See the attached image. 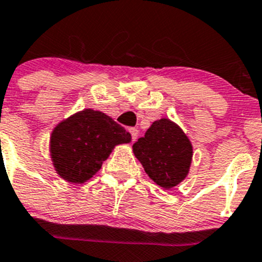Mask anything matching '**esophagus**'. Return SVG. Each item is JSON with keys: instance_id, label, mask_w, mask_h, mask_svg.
Returning a JSON list of instances; mask_svg holds the SVG:
<instances>
[{"instance_id": "obj_1", "label": "esophagus", "mask_w": 262, "mask_h": 262, "mask_svg": "<svg viewBox=\"0 0 262 262\" xmlns=\"http://www.w3.org/2000/svg\"><path fill=\"white\" fill-rule=\"evenodd\" d=\"M129 133L132 134V139L136 141L137 137H138V129L137 128H129Z\"/></svg>"}]
</instances>
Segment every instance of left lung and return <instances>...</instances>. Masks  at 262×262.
<instances>
[{
	"label": "left lung",
	"instance_id": "obj_1",
	"mask_svg": "<svg viewBox=\"0 0 262 262\" xmlns=\"http://www.w3.org/2000/svg\"><path fill=\"white\" fill-rule=\"evenodd\" d=\"M133 154L157 185L170 189L187 178L193 147L177 123L162 118L154 121L144 137L133 144Z\"/></svg>",
	"mask_w": 262,
	"mask_h": 262
}]
</instances>
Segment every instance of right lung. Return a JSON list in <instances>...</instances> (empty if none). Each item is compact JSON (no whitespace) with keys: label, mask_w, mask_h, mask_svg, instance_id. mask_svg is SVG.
Listing matches in <instances>:
<instances>
[{"label":"right lung","mask_w":262,"mask_h":262,"mask_svg":"<svg viewBox=\"0 0 262 262\" xmlns=\"http://www.w3.org/2000/svg\"><path fill=\"white\" fill-rule=\"evenodd\" d=\"M130 133L101 111L84 108L61 120L50 137L55 171L74 184L90 180L118 144L130 143Z\"/></svg>","instance_id":"add662e5"}]
</instances>
